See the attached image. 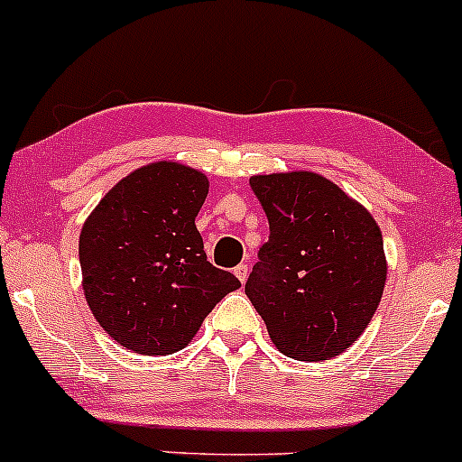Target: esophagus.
<instances>
[{
  "label": "esophagus",
  "mask_w": 462,
  "mask_h": 462,
  "mask_svg": "<svg viewBox=\"0 0 462 462\" xmlns=\"http://www.w3.org/2000/svg\"><path fill=\"white\" fill-rule=\"evenodd\" d=\"M233 273H236V278L240 280L242 284L246 282V278H249V264H245V263H240L236 266V269H233Z\"/></svg>",
  "instance_id": "34e87169"
}]
</instances>
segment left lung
<instances>
[{"label": "left lung", "instance_id": "8db88e82", "mask_svg": "<svg viewBox=\"0 0 462 462\" xmlns=\"http://www.w3.org/2000/svg\"><path fill=\"white\" fill-rule=\"evenodd\" d=\"M249 184L271 233L245 293L284 356L336 358L367 329L383 298V233L363 204L311 171L254 175Z\"/></svg>", "mask_w": 462, "mask_h": 462}]
</instances>
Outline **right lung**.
Instances as JSON below:
<instances>
[{
  "label": "right lung",
  "instance_id": "right-lung-1",
  "mask_svg": "<svg viewBox=\"0 0 462 462\" xmlns=\"http://www.w3.org/2000/svg\"><path fill=\"white\" fill-rule=\"evenodd\" d=\"M207 193L199 171L153 162L120 180L84 222V296L99 327L135 354L184 349L211 309L240 287L204 254L196 216Z\"/></svg>",
  "mask_w": 462,
  "mask_h": 462
}]
</instances>
